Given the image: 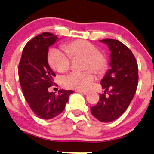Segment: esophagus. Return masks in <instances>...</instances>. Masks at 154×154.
Returning <instances> with one entry per match:
<instances>
[{
  "mask_svg": "<svg viewBox=\"0 0 154 154\" xmlns=\"http://www.w3.org/2000/svg\"><path fill=\"white\" fill-rule=\"evenodd\" d=\"M76 92L79 93V94H84V95H87V94H88L87 91H76Z\"/></svg>",
  "mask_w": 154,
  "mask_h": 154,
  "instance_id": "obj_1",
  "label": "esophagus"
}]
</instances>
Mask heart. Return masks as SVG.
I'll list each match as a JSON object with an SVG mask.
<instances>
[{
	"instance_id": "obj_1",
	"label": "heart",
	"mask_w": 154,
	"mask_h": 154,
	"mask_svg": "<svg viewBox=\"0 0 154 154\" xmlns=\"http://www.w3.org/2000/svg\"><path fill=\"white\" fill-rule=\"evenodd\" d=\"M62 49L66 54L57 48H53L48 55V63L53 69L63 73L70 68L71 59L84 57L83 69H88L82 72H74L69 74L63 80L65 88L77 91H86L92 87L95 75L105 72L108 66L106 56L98 51L91 42L83 39H77L62 45Z\"/></svg>"
}]
</instances>
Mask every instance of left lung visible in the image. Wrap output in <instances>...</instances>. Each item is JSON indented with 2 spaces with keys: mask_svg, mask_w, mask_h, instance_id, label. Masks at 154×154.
I'll return each instance as SVG.
<instances>
[{
  "mask_svg": "<svg viewBox=\"0 0 154 154\" xmlns=\"http://www.w3.org/2000/svg\"><path fill=\"white\" fill-rule=\"evenodd\" d=\"M100 42L106 43L111 51V69L101 80L106 91L100 95L97 104L91 107V112L94 118L107 123L121 116L130 104L138 86V69L135 56L122 42L112 39Z\"/></svg>",
  "mask_w": 154,
  "mask_h": 154,
  "instance_id": "8db88e82",
  "label": "left lung"
}]
</instances>
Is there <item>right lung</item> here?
I'll return each instance as SVG.
<instances>
[{"mask_svg": "<svg viewBox=\"0 0 154 154\" xmlns=\"http://www.w3.org/2000/svg\"><path fill=\"white\" fill-rule=\"evenodd\" d=\"M56 35L48 32L29 41L22 51L19 64L20 85L31 110L42 119L48 120L60 115L72 91L59 90L49 93L55 73L48 63V47L57 41Z\"/></svg>", "mask_w": 154, "mask_h": 154, "instance_id": "add662e5", "label": "right lung"}]
</instances>
